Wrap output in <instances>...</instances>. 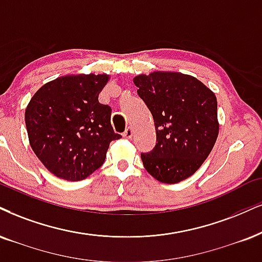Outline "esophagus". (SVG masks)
I'll return each instance as SVG.
<instances>
[{"mask_svg":"<svg viewBox=\"0 0 262 262\" xmlns=\"http://www.w3.org/2000/svg\"><path fill=\"white\" fill-rule=\"evenodd\" d=\"M132 135H134V132H132V128L131 127H127L125 130L124 135H122V136H124L125 138H128V140H130V138L132 137Z\"/></svg>","mask_w":262,"mask_h":262,"instance_id":"obj_1","label":"esophagus"}]
</instances>
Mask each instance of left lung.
Wrapping results in <instances>:
<instances>
[{"label":"left lung","mask_w":262,"mask_h":262,"mask_svg":"<svg viewBox=\"0 0 262 262\" xmlns=\"http://www.w3.org/2000/svg\"><path fill=\"white\" fill-rule=\"evenodd\" d=\"M134 82L157 131L156 147L141 154L144 167L163 183L188 179L202 166L217 138L214 92L182 73L154 72L136 76Z\"/></svg>","instance_id":"left-lung-1"}]
</instances>
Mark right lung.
Masks as SVG:
<instances>
[{"label":"right lung","mask_w":262,"mask_h":262,"mask_svg":"<svg viewBox=\"0 0 262 262\" xmlns=\"http://www.w3.org/2000/svg\"><path fill=\"white\" fill-rule=\"evenodd\" d=\"M109 76L69 75L41 87L25 111L29 142L57 177L80 181L103 165L112 141V108L98 102Z\"/></svg>","instance_id":"obj_1"}]
</instances>
